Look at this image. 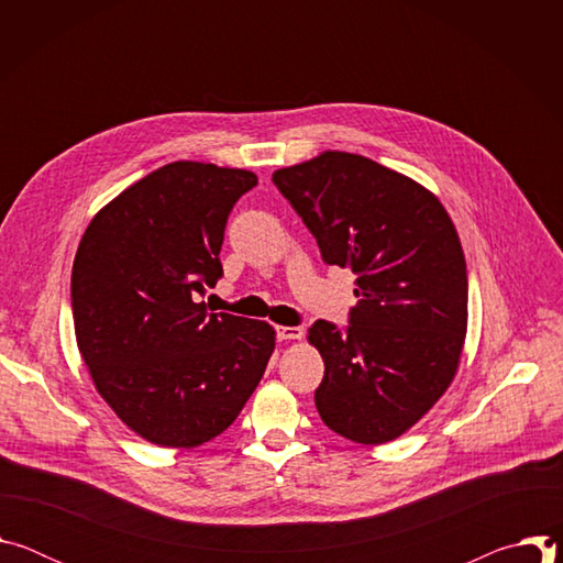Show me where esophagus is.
I'll use <instances>...</instances> for the list:
<instances>
[{
    "mask_svg": "<svg viewBox=\"0 0 563 563\" xmlns=\"http://www.w3.org/2000/svg\"><path fill=\"white\" fill-rule=\"evenodd\" d=\"M300 336H302L300 328H285V325L276 328V339L278 341H289V339H300Z\"/></svg>",
    "mask_w": 563,
    "mask_h": 563,
    "instance_id": "esophagus-1",
    "label": "esophagus"
}]
</instances>
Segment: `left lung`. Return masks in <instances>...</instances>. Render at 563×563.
I'll return each instance as SVG.
<instances>
[{
  "instance_id": "8db88e82",
  "label": "left lung",
  "mask_w": 563,
  "mask_h": 563,
  "mask_svg": "<svg viewBox=\"0 0 563 563\" xmlns=\"http://www.w3.org/2000/svg\"><path fill=\"white\" fill-rule=\"evenodd\" d=\"M272 183L328 265L356 276L350 325L316 320L325 361L313 400L336 434L365 445L410 430L452 383L467 328V269L443 205L369 157L325 151Z\"/></svg>"
}]
</instances>
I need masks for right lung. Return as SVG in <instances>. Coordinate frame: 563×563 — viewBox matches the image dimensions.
I'll return each instance as SVG.
<instances>
[{
  "label": "right lung",
  "mask_w": 563,
  "mask_h": 563,
  "mask_svg": "<svg viewBox=\"0 0 563 563\" xmlns=\"http://www.w3.org/2000/svg\"><path fill=\"white\" fill-rule=\"evenodd\" d=\"M252 172L174 163L148 174L87 227L73 263L79 354L113 412L142 439L196 448L222 434L276 345L265 320L209 313L220 247Z\"/></svg>",
  "instance_id": "right-lung-1"
}]
</instances>
